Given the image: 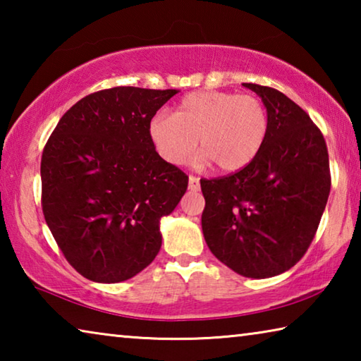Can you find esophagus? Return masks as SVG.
I'll use <instances>...</instances> for the list:
<instances>
[{
    "instance_id": "34e87169",
    "label": "esophagus",
    "mask_w": 361,
    "mask_h": 361,
    "mask_svg": "<svg viewBox=\"0 0 361 361\" xmlns=\"http://www.w3.org/2000/svg\"><path fill=\"white\" fill-rule=\"evenodd\" d=\"M188 186H189V189H191V191H199V189H200V183H199L197 176H189Z\"/></svg>"
}]
</instances>
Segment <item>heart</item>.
Here are the masks:
<instances>
[{
	"label": "heart",
	"instance_id": "b5f03b06",
	"mask_svg": "<svg viewBox=\"0 0 361 361\" xmlns=\"http://www.w3.org/2000/svg\"><path fill=\"white\" fill-rule=\"evenodd\" d=\"M269 130L267 111L253 95L195 90L183 97L173 114L156 113L148 122L152 148L170 166H185L195 151L219 172L245 169L259 154Z\"/></svg>",
	"mask_w": 361,
	"mask_h": 361
}]
</instances>
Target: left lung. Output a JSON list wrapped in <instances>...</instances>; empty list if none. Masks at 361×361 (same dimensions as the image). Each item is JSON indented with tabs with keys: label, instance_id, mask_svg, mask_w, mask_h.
Returning a JSON list of instances; mask_svg holds the SVG:
<instances>
[{
	"label": "left lung",
	"instance_id": "1",
	"mask_svg": "<svg viewBox=\"0 0 361 361\" xmlns=\"http://www.w3.org/2000/svg\"><path fill=\"white\" fill-rule=\"evenodd\" d=\"M264 103L269 130L245 169L200 180L207 245L232 271L267 279L302 258L319 228L331 188L325 138L285 94L243 82Z\"/></svg>",
	"mask_w": 361,
	"mask_h": 361
}]
</instances>
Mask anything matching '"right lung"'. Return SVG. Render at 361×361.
Instances as JSON below:
<instances>
[{
  "label": "right lung",
  "mask_w": 361,
  "mask_h": 361,
  "mask_svg": "<svg viewBox=\"0 0 361 361\" xmlns=\"http://www.w3.org/2000/svg\"><path fill=\"white\" fill-rule=\"evenodd\" d=\"M176 89L113 87L79 100L42 151V213L66 261L99 283L129 280L156 258L161 219L188 176L159 157L148 122Z\"/></svg>",
  "instance_id": "right-lung-1"
}]
</instances>
